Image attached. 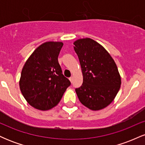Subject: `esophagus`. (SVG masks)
I'll list each match as a JSON object with an SVG mask.
<instances>
[{"mask_svg":"<svg viewBox=\"0 0 145 145\" xmlns=\"http://www.w3.org/2000/svg\"><path fill=\"white\" fill-rule=\"evenodd\" d=\"M69 80H70V82H73V77H72V76H71V77L69 78Z\"/></svg>","mask_w":145,"mask_h":145,"instance_id":"1","label":"esophagus"}]
</instances>
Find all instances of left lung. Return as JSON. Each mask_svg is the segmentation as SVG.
<instances>
[{"label": "left lung", "instance_id": "8db88e82", "mask_svg": "<svg viewBox=\"0 0 145 145\" xmlns=\"http://www.w3.org/2000/svg\"><path fill=\"white\" fill-rule=\"evenodd\" d=\"M74 44L83 75L82 84L76 89L78 99L92 110L104 108L120 89L116 63L102 46L90 38L78 39Z\"/></svg>", "mask_w": 145, "mask_h": 145}]
</instances>
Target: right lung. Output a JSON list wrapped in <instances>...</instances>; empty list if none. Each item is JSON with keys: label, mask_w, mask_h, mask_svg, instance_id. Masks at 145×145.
Returning a JSON list of instances; mask_svg holds the SVG:
<instances>
[{"label": "right lung", "mask_w": 145, "mask_h": 145, "mask_svg": "<svg viewBox=\"0 0 145 145\" xmlns=\"http://www.w3.org/2000/svg\"><path fill=\"white\" fill-rule=\"evenodd\" d=\"M62 42L41 44L26 61L21 73L20 88L27 102L41 110L56 106L70 81L62 74L58 56Z\"/></svg>", "instance_id": "obj_1"}]
</instances>
